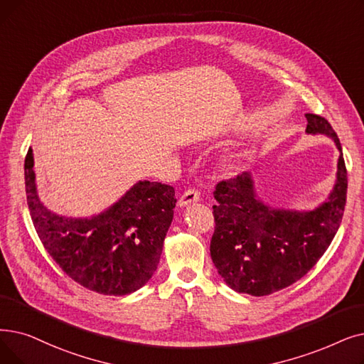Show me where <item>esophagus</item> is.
I'll use <instances>...</instances> for the list:
<instances>
[{"instance_id": "34e87169", "label": "esophagus", "mask_w": 364, "mask_h": 364, "mask_svg": "<svg viewBox=\"0 0 364 364\" xmlns=\"http://www.w3.org/2000/svg\"><path fill=\"white\" fill-rule=\"evenodd\" d=\"M199 200V193L198 191H195V188H188V191H186L181 198L178 199V205L180 207H186V205L192 203V202H198Z\"/></svg>"}]
</instances>
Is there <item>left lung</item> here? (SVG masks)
Wrapping results in <instances>:
<instances>
[{
  "label": "left lung",
  "mask_w": 364,
  "mask_h": 364,
  "mask_svg": "<svg viewBox=\"0 0 364 364\" xmlns=\"http://www.w3.org/2000/svg\"><path fill=\"white\" fill-rule=\"evenodd\" d=\"M305 117L308 135H326L339 150L335 184L317 207H272L259 196L251 172L215 187L211 259L238 293L266 296L291 286L320 260L341 226L348 178L339 138L324 117Z\"/></svg>",
  "instance_id": "1"
}]
</instances>
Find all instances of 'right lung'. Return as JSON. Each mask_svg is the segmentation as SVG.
Here are the masks:
<instances>
[{
  "instance_id": "obj_1",
  "label": "right lung",
  "mask_w": 364,
  "mask_h": 364,
  "mask_svg": "<svg viewBox=\"0 0 364 364\" xmlns=\"http://www.w3.org/2000/svg\"><path fill=\"white\" fill-rule=\"evenodd\" d=\"M25 186L31 218L44 248L75 282L101 294L124 296L150 281L177 203L172 186L136 181L98 214L60 215L38 196L33 149L25 159Z\"/></svg>"
}]
</instances>
